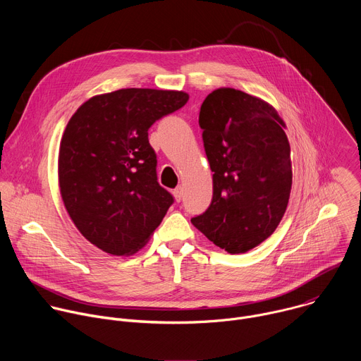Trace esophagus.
<instances>
[{"instance_id": "esophagus-1", "label": "esophagus", "mask_w": 361, "mask_h": 361, "mask_svg": "<svg viewBox=\"0 0 361 361\" xmlns=\"http://www.w3.org/2000/svg\"><path fill=\"white\" fill-rule=\"evenodd\" d=\"M183 194H184V190H183L181 185H178V187L173 191V195H174V198H176L177 201H180V200L183 198Z\"/></svg>"}]
</instances>
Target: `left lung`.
Returning <instances> with one entry per match:
<instances>
[{"label": "left lung", "mask_w": 361, "mask_h": 361, "mask_svg": "<svg viewBox=\"0 0 361 361\" xmlns=\"http://www.w3.org/2000/svg\"><path fill=\"white\" fill-rule=\"evenodd\" d=\"M198 124L213 200L191 223L227 252H245L276 231L287 209L293 171L286 123L267 101L221 87L205 97Z\"/></svg>", "instance_id": "obj_1"}]
</instances>
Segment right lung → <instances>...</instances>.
I'll return each instance as SVG.
<instances>
[{"label": "right lung", "instance_id": "1", "mask_svg": "<svg viewBox=\"0 0 361 361\" xmlns=\"http://www.w3.org/2000/svg\"><path fill=\"white\" fill-rule=\"evenodd\" d=\"M188 94L121 88L91 97L60 142L59 185L78 231L111 255L141 250L173 204L157 181L148 128L181 109Z\"/></svg>", "mask_w": 361, "mask_h": 361}]
</instances>
